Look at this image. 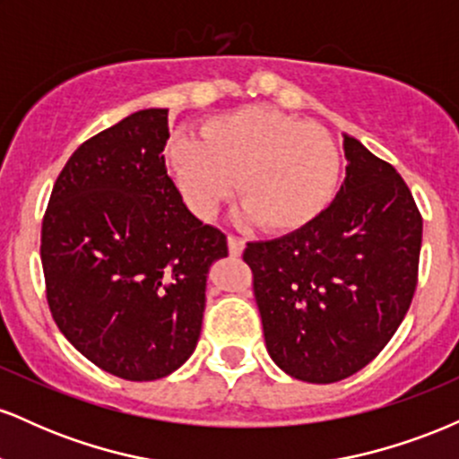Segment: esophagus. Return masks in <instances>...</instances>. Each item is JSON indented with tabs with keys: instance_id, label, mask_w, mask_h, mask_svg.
I'll return each instance as SVG.
<instances>
[{
	"instance_id": "obj_1",
	"label": "esophagus",
	"mask_w": 459,
	"mask_h": 459,
	"mask_svg": "<svg viewBox=\"0 0 459 459\" xmlns=\"http://www.w3.org/2000/svg\"><path fill=\"white\" fill-rule=\"evenodd\" d=\"M244 247H246V241L244 239H239V237H235V235H229V252H230V256H241Z\"/></svg>"
}]
</instances>
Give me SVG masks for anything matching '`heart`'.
Masks as SVG:
<instances>
[{"mask_svg": "<svg viewBox=\"0 0 459 459\" xmlns=\"http://www.w3.org/2000/svg\"><path fill=\"white\" fill-rule=\"evenodd\" d=\"M166 166L192 213L207 220L235 192L267 233L307 229L336 196L341 151L324 127L267 105L213 116L200 140H170Z\"/></svg>", "mask_w": 459, "mask_h": 459, "instance_id": "obj_1", "label": "heart"}]
</instances>
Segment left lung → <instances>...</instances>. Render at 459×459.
I'll return each instance as SVG.
<instances>
[{"instance_id":"left-lung-1","label":"left lung","mask_w":459,"mask_h":459,"mask_svg":"<svg viewBox=\"0 0 459 459\" xmlns=\"http://www.w3.org/2000/svg\"><path fill=\"white\" fill-rule=\"evenodd\" d=\"M345 181L307 229L252 241L244 261L272 360L287 376H354L397 332L416 289L423 220L391 163L343 134Z\"/></svg>"}]
</instances>
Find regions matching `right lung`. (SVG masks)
Here are the masks:
<instances>
[{
  "label": "right lung",
  "mask_w": 459,
  "mask_h": 459,
  "mask_svg": "<svg viewBox=\"0 0 459 459\" xmlns=\"http://www.w3.org/2000/svg\"><path fill=\"white\" fill-rule=\"evenodd\" d=\"M168 109L127 116L62 168L40 235L47 302L79 354L131 382L194 354L209 267L226 235L203 224L166 170Z\"/></svg>",
  "instance_id": "obj_1"
}]
</instances>
